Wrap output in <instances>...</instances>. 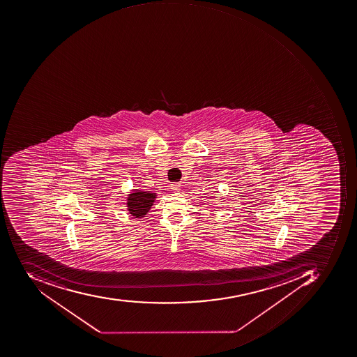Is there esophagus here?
<instances>
[{"mask_svg":"<svg viewBox=\"0 0 357 357\" xmlns=\"http://www.w3.org/2000/svg\"><path fill=\"white\" fill-rule=\"evenodd\" d=\"M170 187L173 192H178L181 188V184L180 183H172V184L170 185Z\"/></svg>","mask_w":357,"mask_h":357,"instance_id":"34e87169","label":"esophagus"}]
</instances>
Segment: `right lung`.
<instances>
[{
    "label": "right lung",
    "mask_w": 357,
    "mask_h": 357,
    "mask_svg": "<svg viewBox=\"0 0 357 357\" xmlns=\"http://www.w3.org/2000/svg\"><path fill=\"white\" fill-rule=\"evenodd\" d=\"M155 194L149 192H136L129 195L128 210L134 218H143L155 202Z\"/></svg>",
    "instance_id": "right-lung-1"
}]
</instances>
